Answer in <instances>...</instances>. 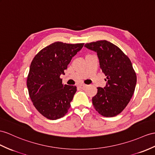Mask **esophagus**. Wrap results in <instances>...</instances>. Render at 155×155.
<instances>
[{
  "label": "esophagus",
  "instance_id": "esophagus-1",
  "mask_svg": "<svg viewBox=\"0 0 155 155\" xmlns=\"http://www.w3.org/2000/svg\"><path fill=\"white\" fill-rule=\"evenodd\" d=\"M79 86V87H80L81 89H84V88H85L87 86V85H85V84H80V85H78Z\"/></svg>",
  "mask_w": 155,
  "mask_h": 155
}]
</instances>
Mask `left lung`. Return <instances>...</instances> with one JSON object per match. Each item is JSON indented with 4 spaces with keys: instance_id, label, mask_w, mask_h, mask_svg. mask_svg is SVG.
<instances>
[{
    "instance_id": "1",
    "label": "left lung",
    "mask_w": 155,
    "mask_h": 155,
    "mask_svg": "<svg viewBox=\"0 0 155 155\" xmlns=\"http://www.w3.org/2000/svg\"><path fill=\"white\" fill-rule=\"evenodd\" d=\"M85 47L97 52L100 67L107 76V85L97 87L93 97L94 108L104 117L121 113L134 95L137 82L136 73L131 60L116 45L106 40L86 43Z\"/></svg>"
}]
</instances>
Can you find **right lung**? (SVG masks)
I'll return each instance as SVG.
<instances>
[{
    "mask_svg": "<svg viewBox=\"0 0 155 155\" xmlns=\"http://www.w3.org/2000/svg\"><path fill=\"white\" fill-rule=\"evenodd\" d=\"M84 43L68 44L56 41L43 48L33 58L27 79L29 95L40 114L49 120L62 118L68 111L77 87L62 84L73 56Z\"/></svg>",
    "mask_w": 155,
    "mask_h": 155,
    "instance_id": "add662e5",
    "label": "right lung"
}]
</instances>
